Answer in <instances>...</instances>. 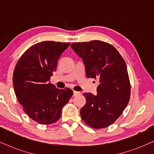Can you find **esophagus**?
<instances>
[{
  "mask_svg": "<svg viewBox=\"0 0 154 154\" xmlns=\"http://www.w3.org/2000/svg\"><path fill=\"white\" fill-rule=\"evenodd\" d=\"M79 94V92L78 91H73V96H76V95Z\"/></svg>",
  "mask_w": 154,
  "mask_h": 154,
  "instance_id": "esophagus-1",
  "label": "esophagus"
}]
</instances>
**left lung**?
<instances>
[{
	"mask_svg": "<svg viewBox=\"0 0 154 154\" xmlns=\"http://www.w3.org/2000/svg\"><path fill=\"white\" fill-rule=\"evenodd\" d=\"M71 47L82 58L87 78L100 82L96 95L83 94L86 104L80 110L81 117L94 129L108 127L122 115L130 100L125 61L114 46L100 40L74 42Z\"/></svg>",
	"mask_w": 154,
	"mask_h": 154,
	"instance_id": "obj_1",
	"label": "left lung"
}]
</instances>
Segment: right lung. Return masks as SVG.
<instances>
[{"label": "right lung", "instance_id": "1", "mask_svg": "<svg viewBox=\"0 0 154 154\" xmlns=\"http://www.w3.org/2000/svg\"><path fill=\"white\" fill-rule=\"evenodd\" d=\"M70 42L45 41L35 44L22 54L13 75L15 94L29 117L40 124L55 123L73 91L56 88L49 82L57 61Z\"/></svg>", "mask_w": 154, "mask_h": 154}]
</instances>
